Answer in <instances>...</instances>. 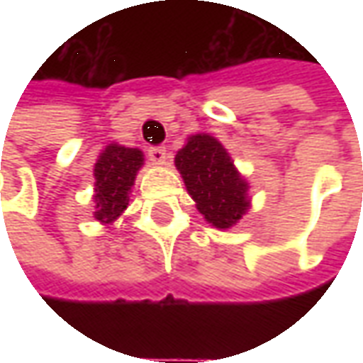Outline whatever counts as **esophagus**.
<instances>
[{"mask_svg": "<svg viewBox=\"0 0 363 363\" xmlns=\"http://www.w3.org/2000/svg\"><path fill=\"white\" fill-rule=\"evenodd\" d=\"M147 155H150L151 163H153V165H165V161H167L165 147L153 145V147H150V150H147Z\"/></svg>", "mask_w": 363, "mask_h": 363, "instance_id": "obj_1", "label": "esophagus"}]
</instances>
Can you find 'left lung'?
Wrapping results in <instances>:
<instances>
[{
  "label": "left lung",
  "mask_w": 363,
  "mask_h": 363,
  "mask_svg": "<svg viewBox=\"0 0 363 363\" xmlns=\"http://www.w3.org/2000/svg\"><path fill=\"white\" fill-rule=\"evenodd\" d=\"M174 165L181 171L198 212L212 225L220 229L231 228L249 210V186L216 138L192 135L177 153Z\"/></svg>",
  "instance_id": "obj_1"
}]
</instances>
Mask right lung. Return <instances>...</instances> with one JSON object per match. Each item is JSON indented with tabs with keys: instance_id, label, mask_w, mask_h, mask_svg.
I'll return each mask as SVG.
<instances>
[{
	"instance_id": "obj_1",
	"label": "right lung",
	"mask_w": 363,
	"mask_h": 363,
	"mask_svg": "<svg viewBox=\"0 0 363 363\" xmlns=\"http://www.w3.org/2000/svg\"><path fill=\"white\" fill-rule=\"evenodd\" d=\"M143 163L142 151L112 143L95 163V218L112 223L130 202L135 173Z\"/></svg>"
}]
</instances>
